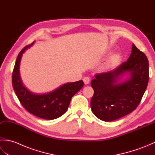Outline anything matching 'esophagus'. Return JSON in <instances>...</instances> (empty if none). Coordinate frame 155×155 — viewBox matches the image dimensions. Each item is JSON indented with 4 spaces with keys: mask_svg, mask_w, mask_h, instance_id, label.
Masks as SVG:
<instances>
[{
    "mask_svg": "<svg viewBox=\"0 0 155 155\" xmlns=\"http://www.w3.org/2000/svg\"><path fill=\"white\" fill-rule=\"evenodd\" d=\"M83 81H84V83L85 84H88V83H89V82H90V78H88V77H84L83 78Z\"/></svg>",
    "mask_w": 155,
    "mask_h": 155,
    "instance_id": "34e87169",
    "label": "esophagus"
}]
</instances>
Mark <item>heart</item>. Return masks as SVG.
Returning <instances> with one entry per match:
<instances>
[{
	"label": "heart",
	"mask_w": 155,
	"mask_h": 155,
	"mask_svg": "<svg viewBox=\"0 0 155 155\" xmlns=\"http://www.w3.org/2000/svg\"><path fill=\"white\" fill-rule=\"evenodd\" d=\"M118 60V57L117 55H113L111 56L110 58L108 59L107 62L105 63L103 66V68L104 70H108V69L110 68L113 66L114 65Z\"/></svg>",
	"instance_id": "b5f03b06"
}]
</instances>
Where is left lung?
<instances>
[{
    "label": "left lung",
    "instance_id": "8db88e82",
    "mask_svg": "<svg viewBox=\"0 0 155 155\" xmlns=\"http://www.w3.org/2000/svg\"><path fill=\"white\" fill-rule=\"evenodd\" d=\"M125 74H129L128 78L120 81ZM94 77L91 83L94 89L91 110L99 119L113 121L130 113L140 103L149 83V61L133 44L127 61Z\"/></svg>",
    "mask_w": 155,
    "mask_h": 155
}]
</instances>
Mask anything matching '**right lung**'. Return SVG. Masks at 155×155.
Listing matches in <instances>:
<instances>
[{"mask_svg": "<svg viewBox=\"0 0 155 155\" xmlns=\"http://www.w3.org/2000/svg\"><path fill=\"white\" fill-rule=\"evenodd\" d=\"M34 43L26 46L18 55L12 72V87L20 103L28 112L43 119H55L66 113L72 97L83 87L84 83L81 80L66 83L45 94H36L28 91L23 85L20 75V62L24 52Z\"/></svg>", "mask_w": 155, "mask_h": 155, "instance_id": "obj_1", "label": "right lung"}]
</instances>
